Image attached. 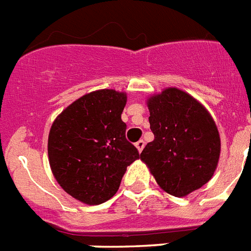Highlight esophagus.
<instances>
[{
    "label": "esophagus",
    "instance_id": "1",
    "mask_svg": "<svg viewBox=\"0 0 251 251\" xmlns=\"http://www.w3.org/2000/svg\"><path fill=\"white\" fill-rule=\"evenodd\" d=\"M144 146H146V143H144V140H138V142H136V143H135V147H136V148H138V151H139V152H142V151H143Z\"/></svg>",
    "mask_w": 251,
    "mask_h": 251
}]
</instances>
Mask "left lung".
Segmentation results:
<instances>
[{"label":"left lung","instance_id":"8db88e82","mask_svg":"<svg viewBox=\"0 0 251 251\" xmlns=\"http://www.w3.org/2000/svg\"><path fill=\"white\" fill-rule=\"evenodd\" d=\"M154 139L140 160L157 184L175 197H184L206 184L221 156V138L213 117L185 91L168 87L148 98Z\"/></svg>","mask_w":251,"mask_h":251}]
</instances>
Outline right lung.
Masks as SVG:
<instances>
[{"instance_id":"right-lung-1","label":"right lung","mask_w":251,"mask_h":251,"mask_svg":"<svg viewBox=\"0 0 251 251\" xmlns=\"http://www.w3.org/2000/svg\"><path fill=\"white\" fill-rule=\"evenodd\" d=\"M125 93L103 89L75 100L52 122L48 153L56 182L73 199L99 205L119 191L139 152L126 140Z\"/></svg>"}]
</instances>
